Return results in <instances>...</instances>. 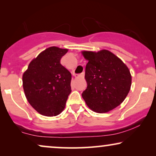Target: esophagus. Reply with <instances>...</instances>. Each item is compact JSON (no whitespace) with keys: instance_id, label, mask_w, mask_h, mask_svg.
I'll use <instances>...</instances> for the list:
<instances>
[{"instance_id":"1","label":"esophagus","mask_w":156,"mask_h":156,"mask_svg":"<svg viewBox=\"0 0 156 156\" xmlns=\"http://www.w3.org/2000/svg\"><path fill=\"white\" fill-rule=\"evenodd\" d=\"M84 74L82 73V74H75L74 76H75V78H78V77H80V76H84Z\"/></svg>"}]
</instances>
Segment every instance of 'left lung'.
<instances>
[{
  "mask_svg": "<svg viewBox=\"0 0 156 156\" xmlns=\"http://www.w3.org/2000/svg\"><path fill=\"white\" fill-rule=\"evenodd\" d=\"M88 61L85 69L86 90L82 98L93 112L102 114L116 108L124 101L131 86V74L126 65L107 50L82 51Z\"/></svg>",
  "mask_w": 156,
  "mask_h": 156,
  "instance_id": "1",
  "label": "left lung"
}]
</instances>
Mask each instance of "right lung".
<instances>
[{
	"mask_svg": "<svg viewBox=\"0 0 156 156\" xmlns=\"http://www.w3.org/2000/svg\"><path fill=\"white\" fill-rule=\"evenodd\" d=\"M68 49L47 48L30 62L23 74L25 95L34 109L46 116L59 115L71 93L72 74L60 64Z\"/></svg>",
	"mask_w": 156,
	"mask_h": 156,
	"instance_id": "obj_1",
	"label": "right lung"
}]
</instances>
